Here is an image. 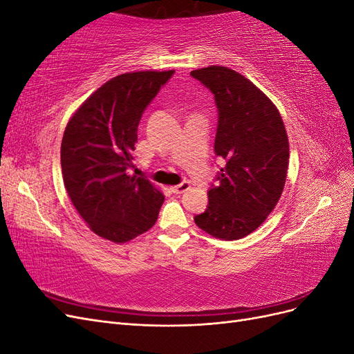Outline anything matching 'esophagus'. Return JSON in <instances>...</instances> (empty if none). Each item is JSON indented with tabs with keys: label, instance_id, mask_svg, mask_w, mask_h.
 <instances>
[{
	"label": "esophagus",
	"instance_id": "esophagus-1",
	"mask_svg": "<svg viewBox=\"0 0 354 354\" xmlns=\"http://www.w3.org/2000/svg\"><path fill=\"white\" fill-rule=\"evenodd\" d=\"M189 189H190L189 181H183V183L171 187V192H173V194H176V195H178V194H185V192L189 190Z\"/></svg>",
	"mask_w": 354,
	"mask_h": 354
}]
</instances>
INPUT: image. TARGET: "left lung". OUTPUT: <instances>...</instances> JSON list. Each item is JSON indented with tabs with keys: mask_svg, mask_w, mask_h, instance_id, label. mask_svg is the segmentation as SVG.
Wrapping results in <instances>:
<instances>
[{
	"mask_svg": "<svg viewBox=\"0 0 354 354\" xmlns=\"http://www.w3.org/2000/svg\"><path fill=\"white\" fill-rule=\"evenodd\" d=\"M214 94L218 125L214 152L224 167L208 190V207L195 217L214 238L252 233L279 201L289 162L282 116L273 102L239 72L209 66L190 72Z\"/></svg>",
	"mask_w": 354,
	"mask_h": 354,
	"instance_id": "obj_1",
	"label": "left lung"
}]
</instances>
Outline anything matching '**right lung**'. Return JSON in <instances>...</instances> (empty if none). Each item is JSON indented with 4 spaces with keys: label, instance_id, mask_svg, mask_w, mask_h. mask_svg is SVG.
Wrapping results in <instances>:
<instances>
[{
    "label": "right lung",
    "instance_id": "obj_1",
    "mask_svg": "<svg viewBox=\"0 0 354 354\" xmlns=\"http://www.w3.org/2000/svg\"><path fill=\"white\" fill-rule=\"evenodd\" d=\"M173 73L118 75L95 90L66 125L60 147L63 183L73 207L100 238L124 243L158 220L164 195L128 171L134 168L140 118Z\"/></svg>",
    "mask_w": 354,
    "mask_h": 354
}]
</instances>
